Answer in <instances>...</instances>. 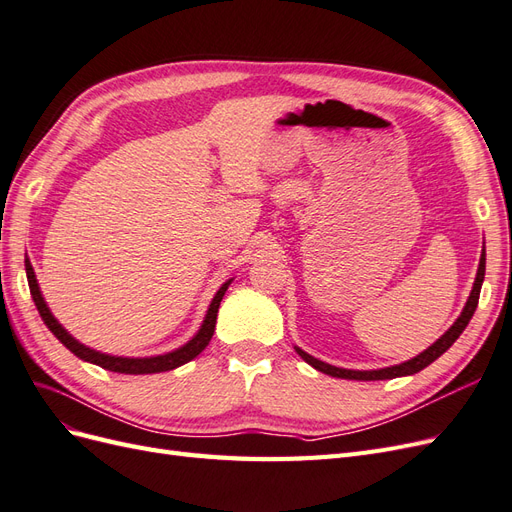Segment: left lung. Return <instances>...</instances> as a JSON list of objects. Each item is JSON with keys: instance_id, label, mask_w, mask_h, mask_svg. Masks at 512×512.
Segmentation results:
<instances>
[{"instance_id": "obj_1", "label": "left lung", "mask_w": 512, "mask_h": 512, "mask_svg": "<svg viewBox=\"0 0 512 512\" xmlns=\"http://www.w3.org/2000/svg\"><path fill=\"white\" fill-rule=\"evenodd\" d=\"M483 280H485V250L483 254H480V265H478V273H476V280H474V288L470 292V299L466 303V307H463L461 316L457 318V322L453 324L451 329H448L436 344L429 346L425 352H421L418 356H414L412 361H406L401 365H395V367H386V369H376V371H354V369H342V367H333L329 363H322L318 359H314V356H309L307 352H303L301 348H297L299 356L303 361H307L312 367H316L318 371H322V374H329L333 378H346V380H391V378H399V376H412L416 374V371L425 369L429 363H433L438 359V356H442L448 348H451L455 344V339L463 333V329L468 327V322L472 320L474 312H476V305H478V297H480V286H483Z\"/></svg>"}]
</instances>
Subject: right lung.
Segmentation results:
<instances>
[{
  "label": "right lung",
  "mask_w": 512,
  "mask_h": 512,
  "mask_svg": "<svg viewBox=\"0 0 512 512\" xmlns=\"http://www.w3.org/2000/svg\"><path fill=\"white\" fill-rule=\"evenodd\" d=\"M25 271H27V282H29V292H32L34 297V303L38 307V312L44 320L46 327L51 329V333L59 339L61 344H64L70 352H74L79 359L83 361H89V363H96L104 369H111V371H117V374H158V371H168V369H175L183 363H188L192 359H196V356L203 352L211 337H213V331H215V320H218V309H220V303H222V297L224 292L228 288L230 282H226L218 294H215L211 305H209V312H207V318L203 322V327H200V331L196 333V337H192L188 344H185L183 348L175 350V352H168V354H160V356H151V359H123V356H108V354H102V352H96L91 350L83 344L76 342V339L72 335L66 333V329L61 327V324L53 318V314L49 312V307H46L42 294H40V288H38V282H36V275H34V269H32V262L25 260Z\"/></svg>",
  "instance_id": "1"
}]
</instances>
